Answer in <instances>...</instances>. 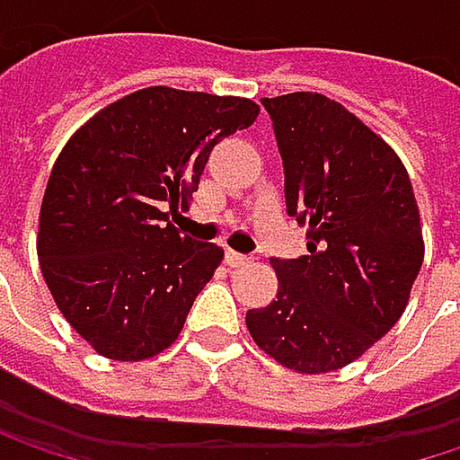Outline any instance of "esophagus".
Listing matches in <instances>:
<instances>
[{
  "label": "esophagus",
  "instance_id": "obj_1",
  "mask_svg": "<svg viewBox=\"0 0 460 460\" xmlns=\"http://www.w3.org/2000/svg\"><path fill=\"white\" fill-rule=\"evenodd\" d=\"M250 258L247 255H242V252H236V250H226V263L229 266H244Z\"/></svg>",
  "mask_w": 460,
  "mask_h": 460
}]
</instances>
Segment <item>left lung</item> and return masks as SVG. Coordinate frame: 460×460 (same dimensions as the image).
<instances>
[{
  "instance_id": "8db88e82",
  "label": "left lung",
  "mask_w": 460,
  "mask_h": 460,
  "mask_svg": "<svg viewBox=\"0 0 460 460\" xmlns=\"http://www.w3.org/2000/svg\"><path fill=\"white\" fill-rule=\"evenodd\" d=\"M261 103L306 255L271 258L277 298L247 312V330L285 367L330 373L362 357L408 306L423 263L413 186L400 156L341 103L320 93Z\"/></svg>"
}]
</instances>
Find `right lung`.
<instances>
[{
  "label": "right lung",
  "instance_id": "obj_1",
  "mask_svg": "<svg viewBox=\"0 0 460 460\" xmlns=\"http://www.w3.org/2000/svg\"><path fill=\"white\" fill-rule=\"evenodd\" d=\"M247 98L138 90L74 133L52 164L40 213V266L71 327L103 357L167 349L224 250L175 229L210 151L255 122Z\"/></svg>",
  "mask_w": 460,
  "mask_h": 460
}]
</instances>
